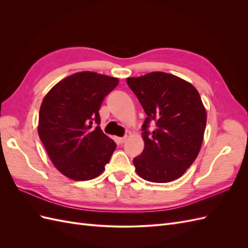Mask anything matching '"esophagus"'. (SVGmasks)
<instances>
[{"label":"esophagus","mask_w":248,"mask_h":248,"mask_svg":"<svg viewBox=\"0 0 248 248\" xmlns=\"http://www.w3.org/2000/svg\"><path fill=\"white\" fill-rule=\"evenodd\" d=\"M127 140V137H124V138H119L118 139V140H119V142L120 144H123V142H125V140Z\"/></svg>","instance_id":"esophagus-1"}]
</instances>
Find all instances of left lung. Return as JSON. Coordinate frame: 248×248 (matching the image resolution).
<instances>
[{
  "mask_svg": "<svg viewBox=\"0 0 248 248\" xmlns=\"http://www.w3.org/2000/svg\"><path fill=\"white\" fill-rule=\"evenodd\" d=\"M126 81L147 115L141 127L144 151L133 159L138 175L154 183L180 178L196 160L204 140L207 114L198 90L160 71ZM152 121L156 128L151 133Z\"/></svg>",
  "mask_w": 248,
  "mask_h": 248,
  "instance_id": "1",
  "label": "left lung"
}]
</instances>
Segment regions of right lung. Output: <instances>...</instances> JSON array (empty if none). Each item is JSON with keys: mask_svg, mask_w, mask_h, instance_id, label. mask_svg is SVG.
Masks as SVG:
<instances>
[{"mask_svg": "<svg viewBox=\"0 0 248 248\" xmlns=\"http://www.w3.org/2000/svg\"><path fill=\"white\" fill-rule=\"evenodd\" d=\"M119 84L117 78L92 71L60 80L42 100L38 134L51 162L64 176L87 181L104 170L117 147L100 126L99 109Z\"/></svg>", "mask_w": 248, "mask_h": 248, "instance_id": "1", "label": "right lung"}]
</instances>
